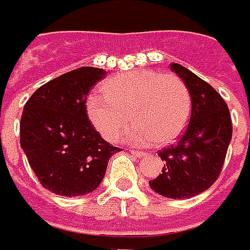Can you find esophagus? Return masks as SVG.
<instances>
[{
	"label": "esophagus",
	"mask_w": 250,
	"mask_h": 250,
	"mask_svg": "<svg viewBox=\"0 0 250 250\" xmlns=\"http://www.w3.org/2000/svg\"><path fill=\"white\" fill-rule=\"evenodd\" d=\"M131 153H132V155H134L135 158H139V159H141V158H144V156H146V155H148V153H146V152H141V151H131Z\"/></svg>",
	"instance_id": "1"
}]
</instances>
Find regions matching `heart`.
<instances>
[{
  "instance_id": "heart-1",
  "label": "heart",
  "mask_w": 250,
  "mask_h": 250,
  "mask_svg": "<svg viewBox=\"0 0 250 250\" xmlns=\"http://www.w3.org/2000/svg\"><path fill=\"white\" fill-rule=\"evenodd\" d=\"M104 95H89L86 112L108 141H115L129 121L135 126L128 141L135 145L173 142L185 131L192 101L185 82L158 71H132L115 75L102 85Z\"/></svg>"
}]
</instances>
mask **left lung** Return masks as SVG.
Returning <instances> with one entry per match:
<instances>
[{"label": "left lung", "mask_w": 250, "mask_h": 250, "mask_svg": "<svg viewBox=\"0 0 250 250\" xmlns=\"http://www.w3.org/2000/svg\"><path fill=\"white\" fill-rule=\"evenodd\" d=\"M170 69L188 86L190 119L184 136L158 153L164 168L149 187L165 198L185 199L205 192L219 176L232 139V121L226 102L208 82L179 63Z\"/></svg>", "instance_id": "8db88e82"}]
</instances>
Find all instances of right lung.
Wrapping results in <instances>:
<instances>
[{
    "label": "right lung",
    "mask_w": 250,
    "mask_h": 250,
    "mask_svg": "<svg viewBox=\"0 0 250 250\" xmlns=\"http://www.w3.org/2000/svg\"><path fill=\"white\" fill-rule=\"evenodd\" d=\"M106 71L82 66L44 83L28 99L20 125L21 148L41 185L61 196H82L102 182L121 149L101 138L86 116L89 89Z\"/></svg>",
    "instance_id": "1"
}]
</instances>
